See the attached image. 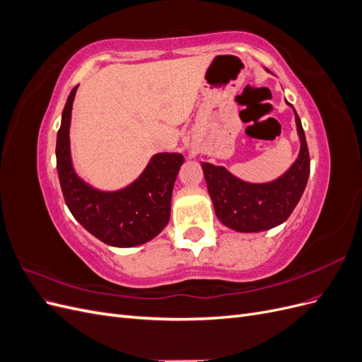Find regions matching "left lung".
I'll use <instances>...</instances> for the list:
<instances>
[{
  "instance_id": "left-lung-1",
  "label": "left lung",
  "mask_w": 362,
  "mask_h": 362,
  "mask_svg": "<svg viewBox=\"0 0 362 362\" xmlns=\"http://www.w3.org/2000/svg\"><path fill=\"white\" fill-rule=\"evenodd\" d=\"M294 116L300 152L293 166L276 181L250 184L235 178L222 166L202 163L216 216L225 226L238 233L266 231L286 222L300 201L310 177V152L300 119L296 112Z\"/></svg>"
}]
</instances>
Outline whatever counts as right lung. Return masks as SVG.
Wrapping results in <instances>:
<instances>
[{
  "instance_id": "add662e5",
  "label": "right lung",
  "mask_w": 362,
  "mask_h": 362,
  "mask_svg": "<svg viewBox=\"0 0 362 362\" xmlns=\"http://www.w3.org/2000/svg\"><path fill=\"white\" fill-rule=\"evenodd\" d=\"M75 86L63 108L56 157L63 198L69 211L87 231L116 247L144 245L158 235L170 217L175 180L184 157L156 154L139 180L119 192H100L76 177L71 161L69 125Z\"/></svg>"
}]
</instances>
